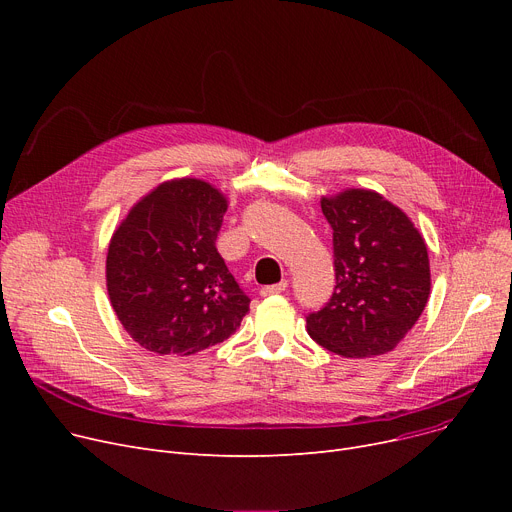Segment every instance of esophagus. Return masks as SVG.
Masks as SVG:
<instances>
[{"mask_svg":"<svg viewBox=\"0 0 512 512\" xmlns=\"http://www.w3.org/2000/svg\"><path fill=\"white\" fill-rule=\"evenodd\" d=\"M286 288H288V282L282 280V282H278V284H274V286H263V288H261V294H263V297H272V294H280V292H284Z\"/></svg>","mask_w":512,"mask_h":512,"instance_id":"34e87169","label":"esophagus"}]
</instances>
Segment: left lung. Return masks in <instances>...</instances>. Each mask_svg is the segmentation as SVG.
<instances>
[{"instance_id": "left-lung-1", "label": "left lung", "mask_w": 512, "mask_h": 512, "mask_svg": "<svg viewBox=\"0 0 512 512\" xmlns=\"http://www.w3.org/2000/svg\"><path fill=\"white\" fill-rule=\"evenodd\" d=\"M334 230L336 288L307 315L309 336L346 359L394 351L432 288L427 245L409 215L369 188L321 197Z\"/></svg>"}]
</instances>
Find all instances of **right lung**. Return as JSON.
I'll return each instance as SVG.
<instances>
[{
    "mask_svg": "<svg viewBox=\"0 0 512 512\" xmlns=\"http://www.w3.org/2000/svg\"><path fill=\"white\" fill-rule=\"evenodd\" d=\"M226 195L199 178L157 184L114 230L105 259L110 303L134 342L157 355H197L224 342L249 297L215 249Z\"/></svg>",
    "mask_w": 512,
    "mask_h": 512,
    "instance_id": "obj_1",
    "label": "right lung"
}]
</instances>
